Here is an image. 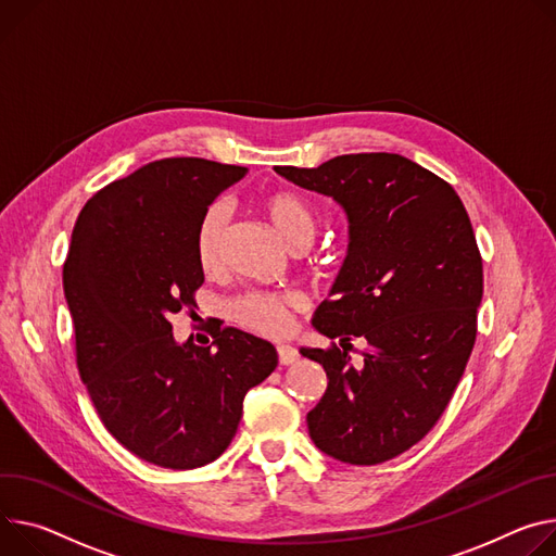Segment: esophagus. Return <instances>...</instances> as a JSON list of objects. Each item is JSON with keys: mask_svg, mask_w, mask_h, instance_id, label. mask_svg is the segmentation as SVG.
<instances>
[{"mask_svg": "<svg viewBox=\"0 0 556 556\" xmlns=\"http://www.w3.org/2000/svg\"><path fill=\"white\" fill-rule=\"evenodd\" d=\"M277 355H279V364L281 366H290L299 359V352L292 348V345H277Z\"/></svg>", "mask_w": 556, "mask_h": 556, "instance_id": "34e87169", "label": "esophagus"}]
</instances>
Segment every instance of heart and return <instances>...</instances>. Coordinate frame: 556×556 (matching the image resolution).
Segmentation results:
<instances>
[{
  "label": "heart",
  "mask_w": 556,
  "mask_h": 556,
  "mask_svg": "<svg viewBox=\"0 0 556 556\" xmlns=\"http://www.w3.org/2000/svg\"><path fill=\"white\" fill-rule=\"evenodd\" d=\"M264 211L279 237L290 248H306L315 237V215L301 197L292 192H270L264 197ZM226 208L215 204L201 217L194 235V255L199 268L215 273L222 264V239ZM296 296L277 292H248L232 304V319L250 332L264 337H283L292 328Z\"/></svg>",
  "instance_id": "1"
}]
</instances>
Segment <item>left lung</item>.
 <instances>
[{"label": "left lung", "instance_id": "left-lung-1", "mask_svg": "<svg viewBox=\"0 0 556 556\" xmlns=\"http://www.w3.org/2000/svg\"><path fill=\"white\" fill-rule=\"evenodd\" d=\"M332 197L348 217V255L313 328L337 345L301 348L328 388L308 432L328 457L375 466L406 452L439 421L477 337L483 266L454 188L392 153L339 155L319 168L275 166ZM371 348L349 364V339Z\"/></svg>", "mask_w": 556, "mask_h": 556}]
</instances>
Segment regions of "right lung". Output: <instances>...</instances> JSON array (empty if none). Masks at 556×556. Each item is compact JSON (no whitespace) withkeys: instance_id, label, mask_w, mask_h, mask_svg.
Returning <instances> with one entry per match:
<instances>
[{"instance_id":"add662e5","label":"right lung","mask_w":556,"mask_h":556,"mask_svg":"<svg viewBox=\"0 0 556 556\" xmlns=\"http://www.w3.org/2000/svg\"><path fill=\"white\" fill-rule=\"evenodd\" d=\"M248 168L199 157L150 162L94 192L73 228L64 294L79 377L106 430L170 470L215 462L245 392L277 368L270 341L237 328L177 343L170 315L194 304L197 226Z\"/></svg>"}]
</instances>
